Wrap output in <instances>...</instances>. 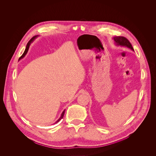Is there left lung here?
I'll return each mask as SVG.
<instances>
[{
  "instance_id": "8db88e82",
  "label": "left lung",
  "mask_w": 156,
  "mask_h": 156,
  "mask_svg": "<svg viewBox=\"0 0 156 156\" xmlns=\"http://www.w3.org/2000/svg\"><path fill=\"white\" fill-rule=\"evenodd\" d=\"M114 40H115V41L116 42V43L117 44L127 46V48H129L131 49H132L133 51H134L131 43H130V41L126 37H121V36L115 37H114Z\"/></svg>"
}]
</instances>
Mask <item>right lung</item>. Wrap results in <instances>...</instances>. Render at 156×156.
I'll return each mask as SVG.
<instances>
[{
	"instance_id": "right-lung-1",
	"label": "right lung",
	"mask_w": 156,
	"mask_h": 156,
	"mask_svg": "<svg viewBox=\"0 0 156 156\" xmlns=\"http://www.w3.org/2000/svg\"><path fill=\"white\" fill-rule=\"evenodd\" d=\"M35 37H37V36H34V37H33L29 41H28V43H27V46H26V49H25V51H24V53L23 54V55L20 57V59H21V58H23L25 55H26V54L27 53V51H28V49H29V45H30V43L34 40V38H35ZM64 113H65V110L62 112V115H61V116L60 117V118L56 122V123H58L61 119H62L63 118V117H64Z\"/></svg>"
}]
</instances>
